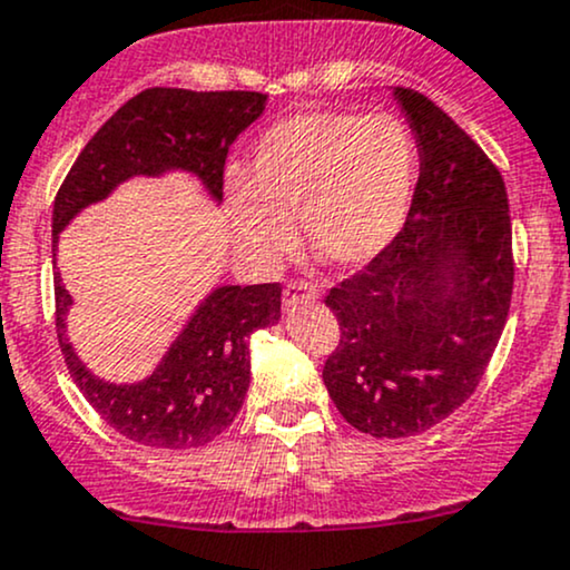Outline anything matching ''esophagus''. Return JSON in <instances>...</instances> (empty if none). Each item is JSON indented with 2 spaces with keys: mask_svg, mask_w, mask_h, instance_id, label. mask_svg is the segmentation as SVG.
<instances>
[{
  "mask_svg": "<svg viewBox=\"0 0 570 570\" xmlns=\"http://www.w3.org/2000/svg\"><path fill=\"white\" fill-rule=\"evenodd\" d=\"M312 302H315V293L306 291L304 285L291 283L283 291V306H285V309H296L298 304H312Z\"/></svg>",
  "mask_w": 570,
  "mask_h": 570,
  "instance_id": "obj_1",
  "label": "esophagus"
}]
</instances>
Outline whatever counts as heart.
Instances as JSON below:
<instances>
[{
  "label": "heart",
  "instance_id": "1",
  "mask_svg": "<svg viewBox=\"0 0 570 570\" xmlns=\"http://www.w3.org/2000/svg\"><path fill=\"white\" fill-rule=\"evenodd\" d=\"M417 183V145L395 115L298 112L253 147L250 177H223L242 258L268 268L291 250L298 213L312 250L338 268H361L404 228Z\"/></svg>",
  "mask_w": 570,
  "mask_h": 570
}]
</instances>
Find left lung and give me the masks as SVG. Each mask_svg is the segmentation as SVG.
<instances>
[{
  "mask_svg": "<svg viewBox=\"0 0 570 570\" xmlns=\"http://www.w3.org/2000/svg\"><path fill=\"white\" fill-rule=\"evenodd\" d=\"M420 180L393 245L325 296L342 328L323 382L374 439L433 428L474 393L509 317L514 261L507 185L423 94L393 88Z\"/></svg>",
  "mask_w": 570,
  "mask_h": 570,
  "instance_id": "8db88e82",
  "label": "left lung"
}]
</instances>
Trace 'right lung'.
Segmentation results:
<instances>
[{"label": "right lung", "instance_id": "1", "mask_svg": "<svg viewBox=\"0 0 570 570\" xmlns=\"http://www.w3.org/2000/svg\"><path fill=\"white\" fill-rule=\"evenodd\" d=\"M258 91L147 88L94 134L53 204V268L59 236L82 209L110 199L134 177L185 171L220 207L228 147L266 110ZM56 334L86 401L120 436L158 450H190L234 423L250 387V336L279 320L283 287L217 285L196 304L161 361L137 382L96 376L67 336L72 296L56 272Z\"/></svg>", "mask_w": 570, "mask_h": 570}]
</instances>
